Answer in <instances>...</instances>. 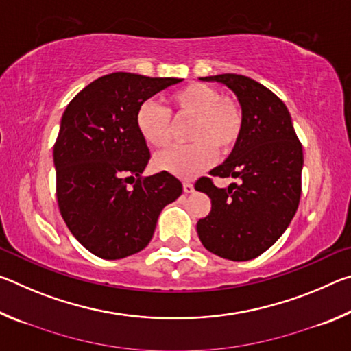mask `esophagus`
Returning <instances> with one entry per match:
<instances>
[{
	"mask_svg": "<svg viewBox=\"0 0 351 351\" xmlns=\"http://www.w3.org/2000/svg\"><path fill=\"white\" fill-rule=\"evenodd\" d=\"M182 189H184V192H186V193H192L193 192V184L184 182L182 184Z\"/></svg>",
	"mask_w": 351,
	"mask_h": 351,
	"instance_id": "esophagus-1",
	"label": "esophagus"
}]
</instances>
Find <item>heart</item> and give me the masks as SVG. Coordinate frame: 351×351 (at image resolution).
Instances as JSON below:
<instances>
[{
	"mask_svg": "<svg viewBox=\"0 0 351 351\" xmlns=\"http://www.w3.org/2000/svg\"><path fill=\"white\" fill-rule=\"evenodd\" d=\"M170 110L175 117H192L187 138L193 144L175 147L158 154L154 165L180 178H193L206 170L218 154H228L239 142L245 117L235 99L221 97L204 83H189L170 94ZM134 125L147 145L164 148L171 138V121L167 110L144 102L136 110Z\"/></svg>",
	"mask_w": 351,
	"mask_h": 351,
	"instance_id": "obj_1",
	"label": "heart"
}]
</instances>
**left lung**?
Wrapping results in <instances>:
<instances>
[{
    "instance_id": "1",
    "label": "left lung",
    "mask_w": 351,
    "mask_h": 351,
    "mask_svg": "<svg viewBox=\"0 0 351 351\" xmlns=\"http://www.w3.org/2000/svg\"><path fill=\"white\" fill-rule=\"evenodd\" d=\"M235 94L243 110V132L228 159L209 175L239 184L219 189L199 178L198 192L210 198L212 210L197 224L203 246L218 257L246 261L269 249L287 230L299 207L304 152L291 114L261 83L240 74L201 77Z\"/></svg>"
}]
</instances>
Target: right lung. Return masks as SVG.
I'll return each mask as SVG.
<instances>
[{
    "label": "right lung",
    "mask_w": 351,
    "mask_h": 351,
    "mask_svg": "<svg viewBox=\"0 0 351 351\" xmlns=\"http://www.w3.org/2000/svg\"><path fill=\"white\" fill-rule=\"evenodd\" d=\"M181 80L112 73L83 88L63 112L54 145L58 209L100 258L142 251L159 213L182 193L169 171L142 178L150 152L134 125L139 105Z\"/></svg>",
    "instance_id": "1"
}]
</instances>
